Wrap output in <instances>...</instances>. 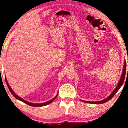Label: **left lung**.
I'll return each mask as SVG.
<instances>
[{"instance_id": "8db88e82", "label": "left lung", "mask_w": 128, "mask_h": 128, "mask_svg": "<svg viewBox=\"0 0 128 128\" xmlns=\"http://www.w3.org/2000/svg\"><path fill=\"white\" fill-rule=\"evenodd\" d=\"M125 74H126V61H124V68H123V71H122V75H121V78L120 80V81H119L118 84V86H117L116 88L114 90V92H112V94L110 95L106 99H105L104 100H103L102 101H99V102H88V101H84L83 100V102L85 103H92V104H102V103H106L108 102V100H110V99L111 98H112L114 95L116 94V93L118 92V90L120 89V88H121V86L122 85L123 83H124V80H125Z\"/></svg>"}]
</instances>
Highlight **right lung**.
Listing matches in <instances>:
<instances>
[{
    "instance_id": "add662e5",
    "label": "right lung",
    "mask_w": 128,
    "mask_h": 128,
    "mask_svg": "<svg viewBox=\"0 0 128 128\" xmlns=\"http://www.w3.org/2000/svg\"><path fill=\"white\" fill-rule=\"evenodd\" d=\"M6 83H7V86H8V88H9V90H10V92L12 93V94L13 95H14V98H16L17 99H18V100H21V101L23 102L24 103L27 104L28 105H29V106H32V107H42V106H46V105L48 104L51 103V102H53L54 100H55L56 97L58 96V93L57 95H56V96L54 99H51V100H49V101H48V102H45V103H43L36 104V103H30V102H27V101L24 100V99H22V98H20V97H19L18 96H17V95L16 94H15V93H14V92H13V90H12V88H10V86L9 85V84H8V82H7V80H6Z\"/></svg>"
}]
</instances>
